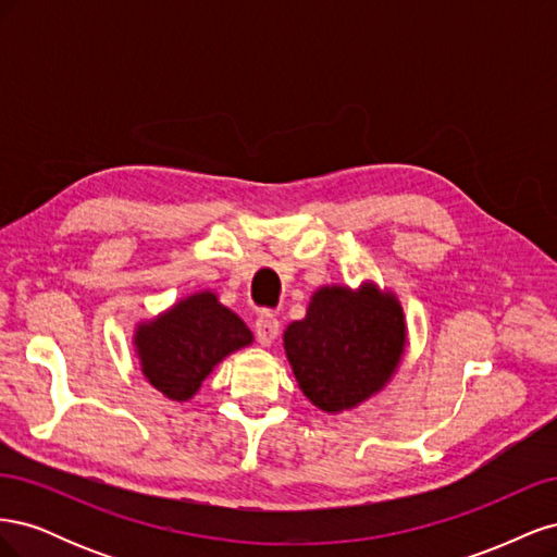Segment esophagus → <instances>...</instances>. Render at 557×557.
<instances>
[{
	"mask_svg": "<svg viewBox=\"0 0 557 557\" xmlns=\"http://www.w3.org/2000/svg\"><path fill=\"white\" fill-rule=\"evenodd\" d=\"M278 330H281V323L278 318L272 313V311H260L258 313V320H256V336L258 342L262 346H269L272 344L276 336H278Z\"/></svg>",
	"mask_w": 557,
	"mask_h": 557,
	"instance_id": "1",
	"label": "esophagus"
}]
</instances>
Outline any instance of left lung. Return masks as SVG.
<instances>
[{
  "mask_svg": "<svg viewBox=\"0 0 557 557\" xmlns=\"http://www.w3.org/2000/svg\"><path fill=\"white\" fill-rule=\"evenodd\" d=\"M407 327L399 301L364 283L358 293L342 285L320 288L283 334L295 379L318 409L336 413L358 407L391 381Z\"/></svg>",
  "mask_w": 557,
  "mask_h": 557,
  "instance_id": "1",
  "label": "left lung"
}]
</instances>
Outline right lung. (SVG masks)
I'll list each match as a JSON object with an SVG mask.
<instances>
[{
  "label": "right lung",
  "mask_w": 557,
  "mask_h": 557,
  "mask_svg": "<svg viewBox=\"0 0 557 557\" xmlns=\"http://www.w3.org/2000/svg\"><path fill=\"white\" fill-rule=\"evenodd\" d=\"M250 342L252 334L244 320L213 293L178 301L174 309L139 325L134 336L144 376L176 401L190 399L218 362Z\"/></svg>",
  "instance_id": "add662e5"
}]
</instances>
